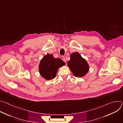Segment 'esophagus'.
I'll use <instances>...</instances> for the list:
<instances>
[{"label":"esophagus","instance_id":"esophagus-1","mask_svg":"<svg viewBox=\"0 0 123 123\" xmlns=\"http://www.w3.org/2000/svg\"><path fill=\"white\" fill-rule=\"evenodd\" d=\"M62 59V60L64 61L65 63H66V59H65V56H63Z\"/></svg>","mask_w":123,"mask_h":123}]
</instances>
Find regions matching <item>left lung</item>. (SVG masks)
Segmentation results:
<instances>
[{
	"label": "left lung",
	"instance_id": "8db88e82",
	"mask_svg": "<svg viewBox=\"0 0 123 123\" xmlns=\"http://www.w3.org/2000/svg\"><path fill=\"white\" fill-rule=\"evenodd\" d=\"M68 66L76 77H83L89 70L88 63L77 52H73L70 55V60L68 61Z\"/></svg>",
	"mask_w": 123,
	"mask_h": 123
}]
</instances>
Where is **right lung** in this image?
Here are the masks:
<instances>
[{"mask_svg": "<svg viewBox=\"0 0 123 123\" xmlns=\"http://www.w3.org/2000/svg\"><path fill=\"white\" fill-rule=\"evenodd\" d=\"M65 64L61 59L55 58L52 55L48 54L41 60L39 71L42 77L49 80L55 78L58 68Z\"/></svg>", "mask_w": 123, "mask_h": 123, "instance_id": "right-lung-1", "label": "right lung"}]
</instances>
